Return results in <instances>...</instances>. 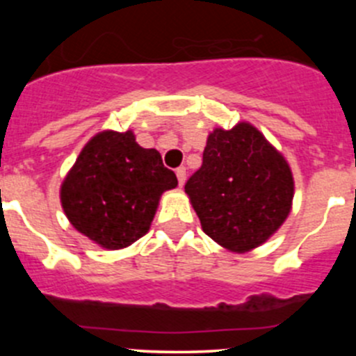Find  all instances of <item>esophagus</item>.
<instances>
[{
  "label": "esophagus",
  "instance_id": "34e87169",
  "mask_svg": "<svg viewBox=\"0 0 356 356\" xmlns=\"http://www.w3.org/2000/svg\"><path fill=\"white\" fill-rule=\"evenodd\" d=\"M175 175H177L179 186H184V182H186V167H179L177 170H175Z\"/></svg>",
  "mask_w": 356,
  "mask_h": 356
}]
</instances>
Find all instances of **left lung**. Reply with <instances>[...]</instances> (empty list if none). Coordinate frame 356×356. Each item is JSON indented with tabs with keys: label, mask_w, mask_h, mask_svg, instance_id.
I'll return each mask as SVG.
<instances>
[{
	"label": "left lung",
	"mask_w": 356,
	"mask_h": 356,
	"mask_svg": "<svg viewBox=\"0 0 356 356\" xmlns=\"http://www.w3.org/2000/svg\"><path fill=\"white\" fill-rule=\"evenodd\" d=\"M201 229L234 253L264 245L288 218L294 196L289 163L248 122L213 129L203 163L184 186Z\"/></svg>",
	"instance_id": "left-lung-1"
}]
</instances>
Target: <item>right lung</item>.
<instances>
[{
	"instance_id": "right-lung-1",
	"label": "right lung",
	"mask_w": 356,
	"mask_h": 356,
	"mask_svg": "<svg viewBox=\"0 0 356 356\" xmlns=\"http://www.w3.org/2000/svg\"><path fill=\"white\" fill-rule=\"evenodd\" d=\"M177 177L132 131H103L88 141L60 189L63 211L81 234L106 250L127 248L149 231L158 201Z\"/></svg>"
}]
</instances>
